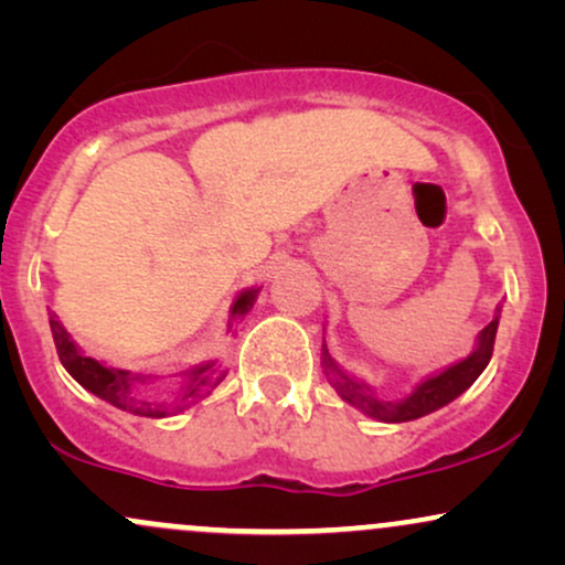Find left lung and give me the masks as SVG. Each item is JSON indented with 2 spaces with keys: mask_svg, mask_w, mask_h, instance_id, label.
<instances>
[{
  "mask_svg": "<svg viewBox=\"0 0 565 565\" xmlns=\"http://www.w3.org/2000/svg\"><path fill=\"white\" fill-rule=\"evenodd\" d=\"M499 313H502V308H497L494 321H491L489 327H483V332L478 334V348L472 350L468 359H462L459 364L444 369V372L436 374V377H427L423 385H417V391L408 395V398L398 401V404H387V401L374 398L372 391H369L364 382L353 380L350 374H345L334 364L327 348H323L321 364L327 369L334 391L340 393L348 404L361 408V412L369 414V417L380 419V423H408V419H419L425 417V414L436 412L440 406L451 404L457 395H462L472 382L481 377L483 369L489 366L491 353H494Z\"/></svg>",
  "mask_w": 565,
  "mask_h": 565,
  "instance_id": "1",
  "label": "left lung"
}]
</instances>
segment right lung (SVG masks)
Listing matches in <instances>:
<instances>
[{"label":"right lung","instance_id":"right-lung-1","mask_svg":"<svg viewBox=\"0 0 565 565\" xmlns=\"http://www.w3.org/2000/svg\"><path fill=\"white\" fill-rule=\"evenodd\" d=\"M257 291L260 289L242 291V295L236 297V302H233L231 313L233 316L249 313V308L257 300ZM50 329H53L57 359H61V364L66 366L71 377L79 382L82 387H87L89 393H95L97 398L108 401V404L121 408V412L138 414V417L159 419V417H170V414L185 412L188 406L196 404V401L204 398V395H210L212 387H217L220 380L225 377V374L217 372V366L210 361V364H201L196 369H191L188 374H183V382H180L183 387H180L178 398L157 401L151 398V395L142 393V385L151 380L148 374H129L125 369L106 366L100 364V361L84 355L82 350L74 345V340H71L55 313H50Z\"/></svg>","mask_w":565,"mask_h":565}]
</instances>
